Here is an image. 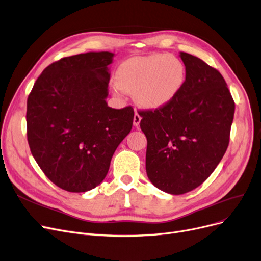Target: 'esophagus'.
<instances>
[{"instance_id": "34e87169", "label": "esophagus", "mask_w": 261, "mask_h": 261, "mask_svg": "<svg viewBox=\"0 0 261 261\" xmlns=\"http://www.w3.org/2000/svg\"><path fill=\"white\" fill-rule=\"evenodd\" d=\"M141 119H142V117H141V116L138 114L137 112H135L134 117H133V124H134V127H139V126H140Z\"/></svg>"}]
</instances>
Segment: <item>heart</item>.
<instances>
[{
  "mask_svg": "<svg viewBox=\"0 0 261 261\" xmlns=\"http://www.w3.org/2000/svg\"><path fill=\"white\" fill-rule=\"evenodd\" d=\"M187 79L186 66L180 59L166 53L137 56L124 61L113 86L116 95L133 94L134 101L148 110L161 109L179 95Z\"/></svg>",
  "mask_w": 261,
  "mask_h": 261,
  "instance_id": "obj_1",
  "label": "heart"
}]
</instances>
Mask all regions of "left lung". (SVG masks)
I'll return each instance as SVG.
<instances>
[{"mask_svg": "<svg viewBox=\"0 0 261 261\" xmlns=\"http://www.w3.org/2000/svg\"><path fill=\"white\" fill-rule=\"evenodd\" d=\"M187 79L167 106L139 112L147 138L146 173L166 193L196 189L218 166L229 144L234 102L222 74L180 52Z\"/></svg>", "mask_w": 261, "mask_h": 261, "instance_id": "8db88e82", "label": "left lung"}]
</instances>
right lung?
I'll return each mask as SVG.
<instances>
[{
	"label": "right lung",
	"mask_w": 261,
	"mask_h": 261,
	"mask_svg": "<svg viewBox=\"0 0 261 261\" xmlns=\"http://www.w3.org/2000/svg\"><path fill=\"white\" fill-rule=\"evenodd\" d=\"M114 53L64 58L42 71L28 98V142L35 161L59 188L81 193L106 178L112 156L132 129L131 107L107 103Z\"/></svg>",
	"instance_id": "right-lung-1"
}]
</instances>
